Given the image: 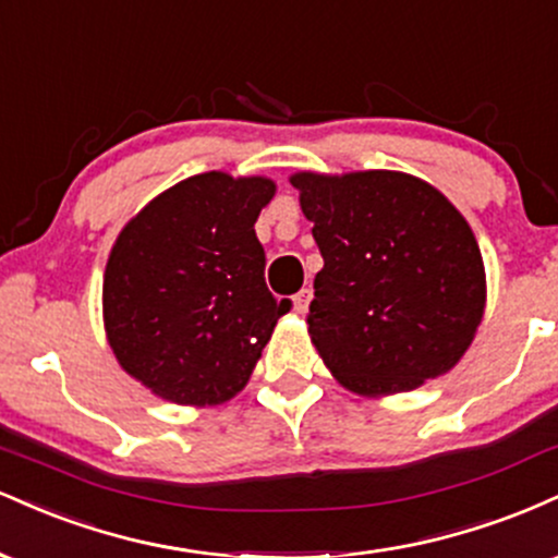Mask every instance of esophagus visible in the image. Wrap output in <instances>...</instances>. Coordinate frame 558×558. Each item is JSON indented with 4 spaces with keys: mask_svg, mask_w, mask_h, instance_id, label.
Returning a JSON list of instances; mask_svg holds the SVG:
<instances>
[{
    "mask_svg": "<svg viewBox=\"0 0 558 558\" xmlns=\"http://www.w3.org/2000/svg\"><path fill=\"white\" fill-rule=\"evenodd\" d=\"M310 301H312V291L310 288H301L296 296H293V310H296L299 315H304V312L310 310Z\"/></svg>",
    "mask_w": 558,
    "mask_h": 558,
    "instance_id": "34e87169",
    "label": "esophagus"
}]
</instances>
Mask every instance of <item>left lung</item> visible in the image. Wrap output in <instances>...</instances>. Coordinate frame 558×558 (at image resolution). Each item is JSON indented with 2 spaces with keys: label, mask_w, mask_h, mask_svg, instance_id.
Wrapping results in <instances>:
<instances>
[{
  "label": "left lung",
  "mask_w": 558,
  "mask_h": 558,
  "mask_svg": "<svg viewBox=\"0 0 558 558\" xmlns=\"http://www.w3.org/2000/svg\"><path fill=\"white\" fill-rule=\"evenodd\" d=\"M291 183L325 259L310 332L330 373L367 396L448 373L485 306L483 257L464 217L403 172H299Z\"/></svg>",
  "instance_id": "1"
}]
</instances>
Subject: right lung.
<instances>
[{
    "label": "right lung",
    "mask_w": 558,
    "mask_h": 558,
    "mask_svg": "<svg viewBox=\"0 0 558 558\" xmlns=\"http://www.w3.org/2000/svg\"><path fill=\"white\" fill-rule=\"evenodd\" d=\"M272 194L267 178L204 172L146 204L114 241L107 338L125 373L162 399H233L291 310L265 283L254 233Z\"/></svg>",
    "instance_id": "obj_1"
}]
</instances>
